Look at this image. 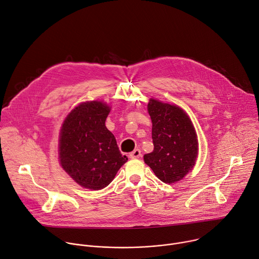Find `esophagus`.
<instances>
[{"label":"esophagus","instance_id":"34e87169","mask_svg":"<svg viewBox=\"0 0 259 259\" xmlns=\"http://www.w3.org/2000/svg\"><path fill=\"white\" fill-rule=\"evenodd\" d=\"M140 155H141V150L140 149H134L132 152H130V154H129V156H130V158H138V157H140Z\"/></svg>","mask_w":259,"mask_h":259}]
</instances>
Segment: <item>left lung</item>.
<instances>
[{
    "instance_id": "8db88e82",
    "label": "left lung",
    "mask_w": 259,
    "mask_h": 259,
    "mask_svg": "<svg viewBox=\"0 0 259 259\" xmlns=\"http://www.w3.org/2000/svg\"><path fill=\"white\" fill-rule=\"evenodd\" d=\"M152 122L153 151L144 154L146 164L163 183L177 182L195 164L198 142L187 114L177 106L150 100L147 106Z\"/></svg>"
}]
</instances>
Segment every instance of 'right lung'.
I'll use <instances>...</instances> for the list:
<instances>
[{
	"label": "right lung",
	"mask_w": 259,
	"mask_h": 259,
	"mask_svg": "<svg viewBox=\"0 0 259 259\" xmlns=\"http://www.w3.org/2000/svg\"><path fill=\"white\" fill-rule=\"evenodd\" d=\"M109 113L110 107L102 102L80 104L67 116L61 129V165L84 188L100 190L107 187L128 160L106 127Z\"/></svg>",
	"instance_id": "right-lung-1"
}]
</instances>
